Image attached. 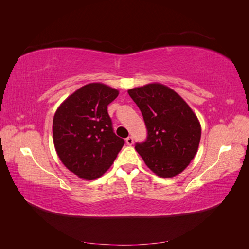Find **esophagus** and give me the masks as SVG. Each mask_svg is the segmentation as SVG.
<instances>
[{
  "mask_svg": "<svg viewBox=\"0 0 249 249\" xmlns=\"http://www.w3.org/2000/svg\"><path fill=\"white\" fill-rule=\"evenodd\" d=\"M125 142H126L127 145H132L133 143H134V139H133L132 136H129V137H127V138L125 139Z\"/></svg>",
  "mask_w": 249,
  "mask_h": 249,
  "instance_id": "1",
  "label": "esophagus"
}]
</instances>
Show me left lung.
I'll return each mask as SVG.
<instances>
[{
  "mask_svg": "<svg viewBox=\"0 0 249 249\" xmlns=\"http://www.w3.org/2000/svg\"><path fill=\"white\" fill-rule=\"evenodd\" d=\"M140 109L147 137L135 148L147 167L161 178L182 172L196 155L201 129L188 104L169 87L154 83L130 89Z\"/></svg>",
  "mask_w": 249,
  "mask_h": 249,
  "instance_id": "left-lung-1",
  "label": "left lung"
}]
</instances>
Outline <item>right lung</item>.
I'll return each instance as SVG.
<instances>
[{
    "mask_svg": "<svg viewBox=\"0 0 249 249\" xmlns=\"http://www.w3.org/2000/svg\"><path fill=\"white\" fill-rule=\"evenodd\" d=\"M118 90L90 83L60 105L53 119V139L60 160L74 175L95 179L114 162L124 140L113 132L108 105Z\"/></svg>",
    "mask_w": 249,
    "mask_h": 249,
    "instance_id": "right-lung-1",
    "label": "right lung"
}]
</instances>
